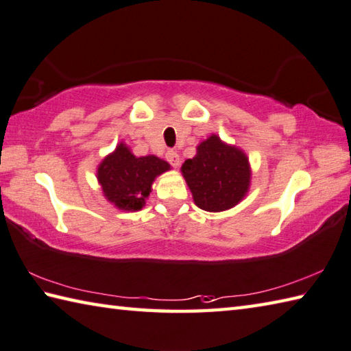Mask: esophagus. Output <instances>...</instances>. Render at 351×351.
I'll return each mask as SVG.
<instances>
[{
    "label": "esophagus",
    "mask_w": 351,
    "mask_h": 351,
    "mask_svg": "<svg viewBox=\"0 0 351 351\" xmlns=\"http://www.w3.org/2000/svg\"><path fill=\"white\" fill-rule=\"evenodd\" d=\"M167 160L169 162V165L171 167H174V168H177L178 167V163H180V156L177 154V151H168L167 153Z\"/></svg>",
    "instance_id": "34e87169"
}]
</instances>
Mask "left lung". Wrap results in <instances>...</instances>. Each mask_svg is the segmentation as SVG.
<instances>
[{
  "instance_id": "left-lung-1",
  "label": "left lung",
  "mask_w": 351,
  "mask_h": 351,
  "mask_svg": "<svg viewBox=\"0 0 351 351\" xmlns=\"http://www.w3.org/2000/svg\"><path fill=\"white\" fill-rule=\"evenodd\" d=\"M182 174L193 193L194 203L208 213L234 208L247 194L249 158L213 134L197 147V154L182 165Z\"/></svg>"
}]
</instances>
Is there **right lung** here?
<instances>
[{
  "label": "right lung",
  "instance_id": "add662e5",
  "mask_svg": "<svg viewBox=\"0 0 351 351\" xmlns=\"http://www.w3.org/2000/svg\"><path fill=\"white\" fill-rule=\"evenodd\" d=\"M171 167L156 156L136 157L125 143H119L113 153L97 168V180L104 195L123 210H141L151 193L154 178Z\"/></svg>",
  "mask_w": 351,
  "mask_h": 351
}]
</instances>
